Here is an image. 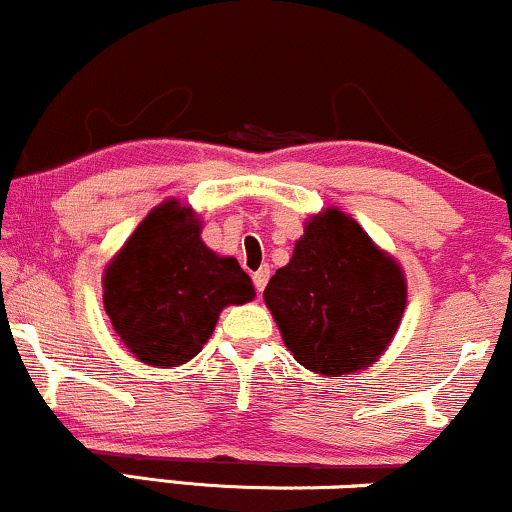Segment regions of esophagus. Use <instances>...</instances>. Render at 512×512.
<instances>
[{
	"instance_id": "34e87169",
	"label": "esophagus",
	"mask_w": 512,
	"mask_h": 512,
	"mask_svg": "<svg viewBox=\"0 0 512 512\" xmlns=\"http://www.w3.org/2000/svg\"><path fill=\"white\" fill-rule=\"evenodd\" d=\"M268 280H270V268H268V266L258 268L256 273H254V285H256L258 292H263V289H266Z\"/></svg>"
}]
</instances>
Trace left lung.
<instances>
[{"mask_svg": "<svg viewBox=\"0 0 512 512\" xmlns=\"http://www.w3.org/2000/svg\"><path fill=\"white\" fill-rule=\"evenodd\" d=\"M263 301L296 361L342 377L387 351L406 311V277L356 220L325 208L304 225L292 261L270 277Z\"/></svg>", "mask_w": 512, "mask_h": 512, "instance_id": "1", "label": "left lung"}]
</instances>
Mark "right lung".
Masks as SVG:
<instances>
[{
	"instance_id": "1",
	"label": "right lung",
	"mask_w": 512,
	"mask_h": 512,
	"mask_svg": "<svg viewBox=\"0 0 512 512\" xmlns=\"http://www.w3.org/2000/svg\"><path fill=\"white\" fill-rule=\"evenodd\" d=\"M104 308L135 358L156 368L192 361L225 306L256 296L237 258L201 242V220L178 199L151 208L104 270Z\"/></svg>"
}]
</instances>
